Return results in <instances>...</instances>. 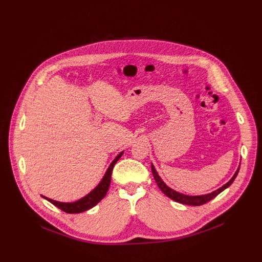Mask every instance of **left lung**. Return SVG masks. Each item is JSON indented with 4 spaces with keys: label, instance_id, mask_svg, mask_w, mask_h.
<instances>
[{
    "label": "left lung",
    "instance_id": "8db88e82",
    "mask_svg": "<svg viewBox=\"0 0 262 262\" xmlns=\"http://www.w3.org/2000/svg\"><path fill=\"white\" fill-rule=\"evenodd\" d=\"M151 171H152V174H154V177H155V180L157 182V184L159 185V188L161 189V191L167 196L169 197L170 199L178 202V203H181V204H186V205H193V206H199V205H202V204H205L207 203L208 201H210L211 199H213L214 197H216L220 193H222L224 190L227 189L228 186H230V184L234 181L235 177L237 176L238 174V171H239V168L236 170V172L234 173L233 177L226 183L224 184L223 186H221L220 189H217L216 191L214 192H211L209 194H206V195H201V196H189V195H184V194H181V193H178L174 190H172L171 188H169V186L162 180V178L160 177V175L158 174L155 166L151 164Z\"/></svg>",
    "mask_w": 262,
    "mask_h": 262
}]
</instances>
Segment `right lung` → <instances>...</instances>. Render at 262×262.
I'll return each instance as SVG.
<instances>
[{
    "label": "right lung",
    "instance_id": "right-lung-1",
    "mask_svg": "<svg viewBox=\"0 0 262 262\" xmlns=\"http://www.w3.org/2000/svg\"><path fill=\"white\" fill-rule=\"evenodd\" d=\"M123 155V151L120 152L115 159L114 161L111 163L110 167L107 168L103 178L101 179V181L98 183V185L96 188L91 191L88 195H86L85 197H83L82 199L76 201V202H71V203H65V202H59L50 198H47L45 196H42L45 199H47L48 201H50L52 204H54L55 206H57L58 208H60L61 210L67 212V213H79V212H83L86 211L90 208H92L93 206H95L100 200H102L104 198V196L106 195V192L108 190V186L111 183V176H112V171H113V168L115 166V164L118 162V160L121 158V156Z\"/></svg>",
    "mask_w": 262,
    "mask_h": 262
}]
</instances>
